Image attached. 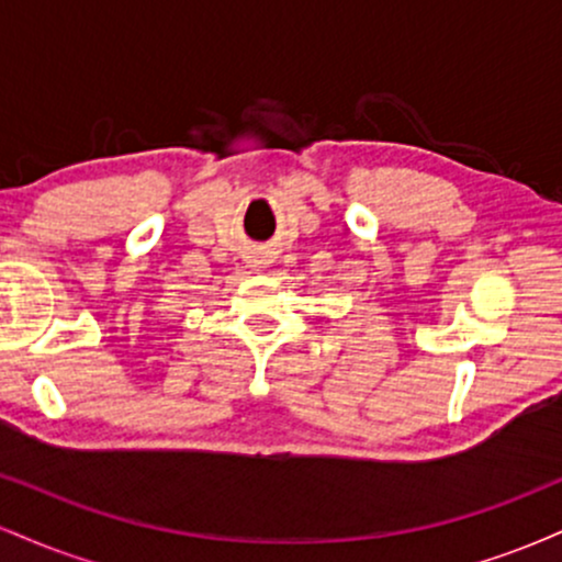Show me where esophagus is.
I'll return each mask as SVG.
<instances>
[{
    "label": "esophagus",
    "instance_id": "esophagus-1",
    "mask_svg": "<svg viewBox=\"0 0 562 562\" xmlns=\"http://www.w3.org/2000/svg\"><path fill=\"white\" fill-rule=\"evenodd\" d=\"M261 263H267V261L261 259V256H259V259H254V267H261Z\"/></svg>",
    "mask_w": 562,
    "mask_h": 562
}]
</instances>
